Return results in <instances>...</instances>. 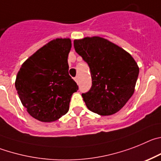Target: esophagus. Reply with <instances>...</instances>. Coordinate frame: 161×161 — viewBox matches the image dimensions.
Segmentation results:
<instances>
[{"label": "esophagus", "instance_id": "obj_1", "mask_svg": "<svg viewBox=\"0 0 161 161\" xmlns=\"http://www.w3.org/2000/svg\"><path fill=\"white\" fill-rule=\"evenodd\" d=\"M75 81L78 83V82H79V77H75Z\"/></svg>", "mask_w": 161, "mask_h": 161}]
</instances>
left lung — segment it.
Masks as SVG:
<instances>
[{"label": "left lung", "mask_w": 161, "mask_h": 161, "mask_svg": "<svg viewBox=\"0 0 161 161\" xmlns=\"http://www.w3.org/2000/svg\"><path fill=\"white\" fill-rule=\"evenodd\" d=\"M74 46L90 67L92 85L82 96L90 111L100 115L116 113L134 93L139 67L131 54L99 37L75 40Z\"/></svg>", "instance_id": "obj_1"}]
</instances>
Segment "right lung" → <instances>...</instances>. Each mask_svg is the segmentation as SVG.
Segmentation results:
<instances>
[{"mask_svg": "<svg viewBox=\"0 0 161 161\" xmlns=\"http://www.w3.org/2000/svg\"><path fill=\"white\" fill-rule=\"evenodd\" d=\"M69 38L50 42L22 64L16 90L28 113L42 122H53L66 114L70 98L79 90L68 70Z\"/></svg>", "mask_w": 161, "mask_h": 161, "instance_id": "add662e5", "label": "right lung"}]
</instances>
